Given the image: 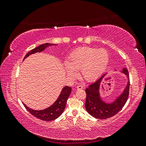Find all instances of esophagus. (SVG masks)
<instances>
[{"instance_id":"34e87169","label":"esophagus","mask_w":146,"mask_h":146,"mask_svg":"<svg viewBox=\"0 0 146 146\" xmlns=\"http://www.w3.org/2000/svg\"><path fill=\"white\" fill-rule=\"evenodd\" d=\"M83 86L82 85H81V84H79V85H78L77 86V90H82V89H83Z\"/></svg>"}]
</instances>
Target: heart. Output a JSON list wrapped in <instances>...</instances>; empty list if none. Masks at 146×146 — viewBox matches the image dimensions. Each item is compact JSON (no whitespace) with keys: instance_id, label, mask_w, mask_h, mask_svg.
Returning a JSON list of instances; mask_svg holds the SVG:
<instances>
[{"instance_id":"1","label":"heart","mask_w":146,"mask_h":146,"mask_svg":"<svg viewBox=\"0 0 146 146\" xmlns=\"http://www.w3.org/2000/svg\"><path fill=\"white\" fill-rule=\"evenodd\" d=\"M109 55L104 48L98 49L90 47L78 48L69 56L65 69L70 76H76L81 70L82 77L87 81H93L99 77L107 68Z\"/></svg>"}]
</instances>
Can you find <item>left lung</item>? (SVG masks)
I'll list each match as a JSON object with an SVG mask.
<instances>
[{"label": "left lung", "instance_id": "obj_1", "mask_svg": "<svg viewBox=\"0 0 146 146\" xmlns=\"http://www.w3.org/2000/svg\"><path fill=\"white\" fill-rule=\"evenodd\" d=\"M122 72L124 73L128 77L127 85L125 89L120 97L114 102L113 104H108L102 100L99 96V90L100 83L105 74L100 77L98 80L92 83L86 88V99L85 102V108L88 113L92 116L99 119H106L116 115L123 107L129 98L130 79L129 71L127 69H123Z\"/></svg>", "mask_w": 146, "mask_h": 146}]
</instances>
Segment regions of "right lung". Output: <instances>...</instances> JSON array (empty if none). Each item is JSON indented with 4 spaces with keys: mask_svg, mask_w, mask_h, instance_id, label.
Listing matches in <instances>:
<instances>
[{
    "mask_svg": "<svg viewBox=\"0 0 146 146\" xmlns=\"http://www.w3.org/2000/svg\"><path fill=\"white\" fill-rule=\"evenodd\" d=\"M54 45V44L46 43L44 44L39 46L38 47L33 48V49L31 50L29 52H28L27 54L25 55L24 60L31 54H35V53L36 52H41L43 50H44V48L47 47L48 46ZM70 92H71V88L68 86H65L62 90V91H61V92L60 96L58 97V99L55 102V103L54 104L51 105L50 107L48 108L43 110H40V111L30 109V108L27 107L24 104H23L25 108L27 110V111L30 112V113L32 114L35 117H36V118L41 119V120L42 121H50L55 120V119L58 118L61 114H62L65 108L66 102H67L68 98H69Z\"/></svg>",
    "mask_w": 146,
    "mask_h": 146,
    "instance_id": "add662e5",
    "label": "right lung"
}]
</instances>
